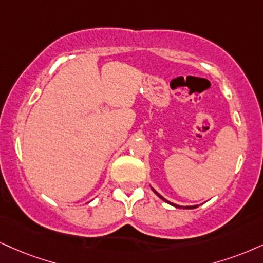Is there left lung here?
Masks as SVG:
<instances>
[{"mask_svg": "<svg viewBox=\"0 0 263 263\" xmlns=\"http://www.w3.org/2000/svg\"><path fill=\"white\" fill-rule=\"evenodd\" d=\"M152 190H153V191L156 192V194L158 195V197H159V198H162V200H163L164 202H166V203L172 204V205H174V207H176V208H185V210H192V208H197V207H198V205H185V207H182V205H178V204H175V203H172V202H169V201H167V200H165V198H164L162 195H159V194H158V192L156 191V190H154V189H152Z\"/></svg>", "mask_w": 263, "mask_h": 263, "instance_id": "8db88e82", "label": "left lung"}]
</instances>
